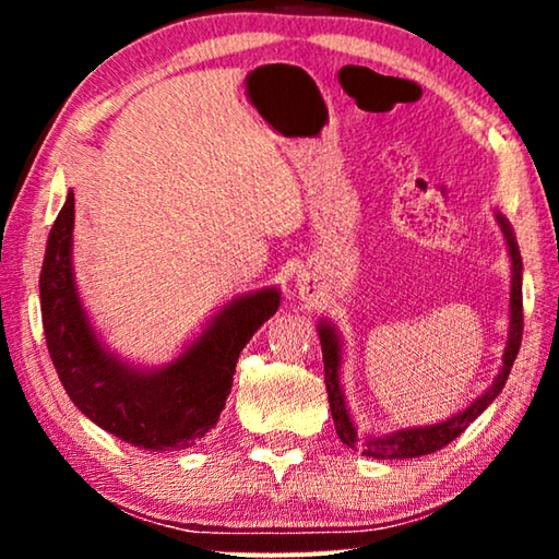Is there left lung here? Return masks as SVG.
Returning a JSON list of instances; mask_svg holds the SVG:
<instances>
[{"mask_svg": "<svg viewBox=\"0 0 559 559\" xmlns=\"http://www.w3.org/2000/svg\"><path fill=\"white\" fill-rule=\"evenodd\" d=\"M496 219L503 229V236L508 241V253L510 263H513V281H510V328H508V345L503 353V367H500L498 377L493 384L488 386L486 394H480L476 402H471L466 409L453 414L451 419L431 424V427H414V429H400L392 433H384V437H359L353 419H349L343 386H340V359H343V349H340V337L335 328L330 323H320V347H323V362H325V386H328V402L330 412H333V421L337 429L340 441L349 447L353 451H362V456L372 459H416L424 456V453H433L459 437V433L466 431L471 421H476L480 414L486 412V406L496 400V396L503 392L506 380L510 374V367H513L520 340H523V259H520L518 241L513 236V229L503 214H496Z\"/></svg>", "mask_w": 559, "mask_h": 559, "instance_id": "1", "label": "left lung"}]
</instances>
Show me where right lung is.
<instances>
[{
	"instance_id": "right-lung-1",
	"label": "right lung",
	"mask_w": 559,
	"mask_h": 559,
	"mask_svg": "<svg viewBox=\"0 0 559 559\" xmlns=\"http://www.w3.org/2000/svg\"><path fill=\"white\" fill-rule=\"evenodd\" d=\"M73 192L51 226L39 276L46 347L71 402L112 437L150 451L200 447L231 392L236 359L276 313L281 293L261 288L226 302L175 362L138 370L98 343L73 266Z\"/></svg>"
}]
</instances>
